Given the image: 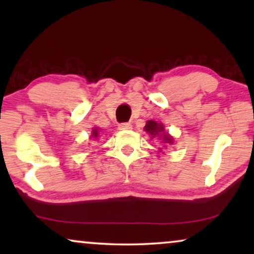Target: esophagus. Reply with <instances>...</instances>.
I'll use <instances>...</instances> for the list:
<instances>
[{
    "instance_id": "34e87169",
    "label": "esophagus",
    "mask_w": 254,
    "mask_h": 254,
    "mask_svg": "<svg viewBox=\"0 0 254 254\" xmlns=\"http://www.w3.org/2000/svg\"><path fill=\"white\" fill-rule=\"evenodd\" d=\"M120 130H129L131 129V124L129 123H124V124H119V126H118Z\"/></svg>"
}]
</instances>
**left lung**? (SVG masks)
<instances>
[{
  "instance_id": "1",
  "label": "left lung",
  "mask_w": 254,
  "mask_h": 254,
  "mask_svg": "<svg viewBox=\"0 0 254 254\" xmlns=\"http://www.w3.org/2000/svg\"><path fill=\"white\" fill-rule=\"evenodd\" d=\"M144 130L150 135L151 138L154 137H162L164 143H173V137L170 136L168 133L164 131V125L161 123H156L154 120H148L144 126Z\"/></svg>"
}]
</instances>
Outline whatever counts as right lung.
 <instances>
[{
  "label": "right lung",
  "instance_id": "obj_1",
  "mask_svg": "<svg viewBox=\"0 0 254 254\" xmlns=\"http://www.w3.org/2000/svg\"><path fill=\"white\" fill-rule=\"evenodd\" d=\"M91 136H92L93 138H98V137H99V130H98V128H93Z\"/></svg>",
  "mask_w": 254,
  "mask_h": 254
}]
</instances>
